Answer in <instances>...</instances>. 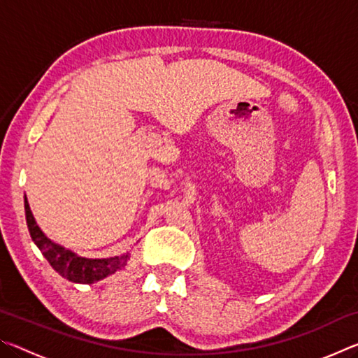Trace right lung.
I'll list each match as a JSON object with an SVG mask.
<instances>
[{
	"instance_id": "1",
	"label": "right lung",
	"mask_w": 358,
	"mask_h": 358,
	"mask_svg": "<svg viewBox=\"0 0 358 358\" xmlns=\"http://www.w3.org/2000/svg\"><path fill=\"white\" fill-rule=\"evenodd\" d=\"M25 216L29 235L34 241V245L39 248L42 256H44L52 268L58 271L66 280L77 284H93L96 281L104 280V278L113 275L115 271L123 268L129 260V252L120 254V256L104 257V259H90L82 257L74 251L68 250L62 245L55 243L47 235L42 232L41 227L36 222L34 216L29 208L28 199L25 196Z\"/></svg>"
}]
</instances>
